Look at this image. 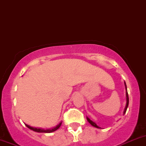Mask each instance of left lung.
Here are the masks:
<instances>
[{
    "instance_id": "8db88e82",
    "label": "left lung",
    "mask_w": 146,
    "mask_h": 146,
    "mask_svg": "<svg viewBox=\"0 0 146 146\" xmlns=\"http://www.w3.org/2000/svg\"><path fill=\"white\" fill-rule=\"evenodd\" d=\"M124 84H125V88H126V107H125L124 108V110H123V114H124L125 113H126V110H127V107L128 106H129V95H128V92H127V88H126V82H124ZM87 120H88V121L90 123L91 125H92V126H94V127H96L98 128V129H100V126H98V125L96 124V123H95L94 121H92V120H90L88 117H87Z\"/></svg>"
}]
</instances>
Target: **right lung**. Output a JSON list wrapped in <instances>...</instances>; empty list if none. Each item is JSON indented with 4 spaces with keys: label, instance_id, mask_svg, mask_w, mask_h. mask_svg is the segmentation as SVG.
I'll use <instances>...</instances> for the list:
<instances>
[{
    "label": "right lung",
    "instance_id": "obj_1",
    "mask_svg": "<svg viewBox=\"0 0 146 146\" xmlns=\"http://www.w3.org/2000/svg\"><path fill=\"white\" fill-rule=\"evenodd\" d=\"M61 123H62V122H61L59 124H58L56 126H55V127L52 128V129H40V128H35V127H32V126H29V125L27 124H25V126H27V128H29V129H31V130L34 131L35 132H38V133H52V132L55 131H56L57 129H59V127L61 125Z\"/></svg>",
    "mask_w": 146,
    "mask_h": 146
}]
</instances>
